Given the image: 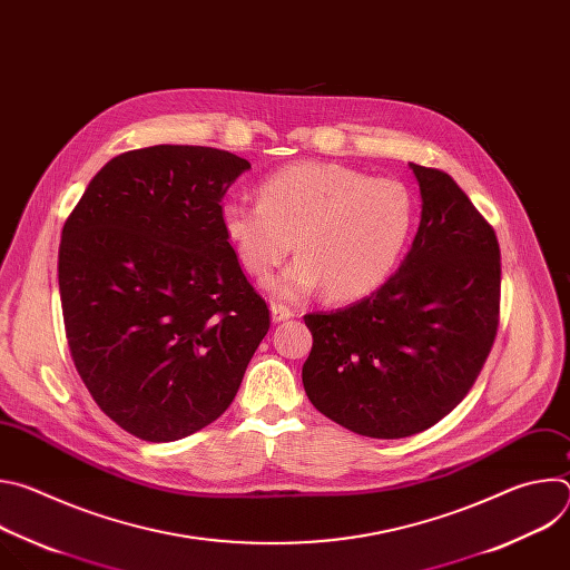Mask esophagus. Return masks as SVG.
Masks as SVG:
<instances>
[{"label": "esophagus", "mask_w": 570, "mask_h": 570, "mask_svg": "<svg viewBox=\"0 0 570 570\" xmlns=\"http://www.w3.org/2000/svg\"><path fill=\"white\" fill-rule=\"evenodd\" d=\"M295 315V311H291L288 306H284V304H273L271 306V317H273V322H284V320H288V317H293Z\"/></svg>", "instance_id": "obj_1"}]
</instances>
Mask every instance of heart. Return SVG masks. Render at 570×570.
<instances>
[{"instance_id": "obj_1", "label": "heart", "mask_w": 570, "mask_h": 570, "mask_svg": "<svg viewBox=\"0 0 570 570\" xmlns=\"http://www.w3.org/2000/svg\"><path fill=\"white\" fill-rule=\"evenodd\" d=\"M415 196L399 180L370 178L334 161H295L259 185V203L227 198L220 227L240 266L266 279L299 255L268 288L304 299L327 286L338 302L381 288L396 268L415 225Z\"/></svg>"}]
</instances>
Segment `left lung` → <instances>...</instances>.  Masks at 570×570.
<instances>
[{"label":"left lung","mask_w":570,"mask_h":570,"mask_svg":"<svg viewBox=\"0 0 570 570\" xmlns=\"http://www.w3.org/2000/svg\"><path fill=\"white\" fill-rule=\"evenodd\" d=\"M422 220L399 271L370 297L304 315L302 383L315 409L376 440L422 433L466 396L492 352L501 306L494 227L455 180L411 161Z\"/></svg>","instance_id":"left-lung-1"}]
</instances>
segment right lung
I'll list each match as a JSON object with an SVG mask.
<instances>
[{"instance_id":"add662e5","label":"right lung","mask_w":570,"mask_h":570,"mask_svg":"<svg viewBox=\"0 0 570 570\" xmlns=\"http://www.w3.org/2000/svg\"><path fill=\"white\" fill-rule=\"evenodd\" d=\"M248 169L209 146L128 150L65 220L58 286L73 365L139 440H183L218 420L268 334V306L218 218Z\"/></svg>"}]
</instances>
